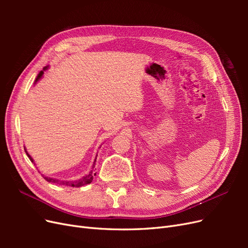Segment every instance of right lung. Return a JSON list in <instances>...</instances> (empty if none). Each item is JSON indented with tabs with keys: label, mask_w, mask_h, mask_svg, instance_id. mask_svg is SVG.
<instances>
[{
	"label": "right lung",
	"mask_w": 248,
	"mask_h": 248,
	"mask_svg": "<svg viewBox=\"0 0 248 248\" xmlns=\"http://www.w3.org/2000/svg\"><path fill=\"white\" fill-rule=\"evenodd\" d=\"M47 68H48V66H46L43 68V70H41L39 73H38V76H37V78H36V79H35V84L37 81H38L41 78H42V76L44 74V71L46 70H47ZM25 151H26V153H27V155H28V157L30 158V160H31L32 162H34V159L32 158V156L30 155L29 153H28V151L26 150V148H25ZM96 157H97V155H96ZM95 162H96V158H95V160H94V163H93V167H92V170L89 171V174H87L86 176H84V177H81L80 179H78V180H74V181H63V180H58V179H55V178H49V177H46V176H43V178L46 180L47 182H51V183H57V184H60V185H65V186H72V187H81V186H84V185H87V184H90L91 183L92 181H93V178H94V176L96 175V172H94V168H95Z\"/></svg>",
	"instance_id": "add662e5"
}]
</instances>
